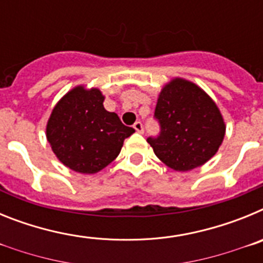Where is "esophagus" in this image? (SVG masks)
<instances>
[{
    "mask_svg": "<svg viewBox=\"0 0 263 263\" xmlns=\"http://www.w3.org/2000/svg\"><path fill=\"white\" fill-rule=\"evenodd\" d=\"M133 127L136 129V132H138V133H143V125L142 122H139V121H137L136 124L133 125Z\"/></svg>",
    "mask_w": 263,
    "mask_h": 263,
    "instance_id": "esophagus-1",
    "label": "esophagus"
}]
</instances>
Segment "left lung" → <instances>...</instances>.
<instances>
[{"label": "left lung", "mask_w": 263, "mask_h": 263, "mask_svg": "<svg viewBox=\"0 0 263 263\" xmlns=\"http://www.w3.org/2000/svg\"><path fill=\"white\" fill-rule=\"evenodd\" d=\"M158 138H147L155 155L170 168L185 173L203 166L217 153L225 137L221 111L205 90L174 78L163 85L155 106Z\"/></svg>", "instance_id": "left-lung-1"}]
</instances>
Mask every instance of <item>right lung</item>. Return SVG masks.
Instances as JSON below:
<instances>
[{"mask_svg": "<svg viewBox=\"0 0 263 263\" xmlns=\"http://www.w3.org/2000/svg\"><path fill=\"white\" fill-rule=\"evenodd\" d=\"M104 100L99 88L78 85L51 111L46 137L53 154L72 171H101L118 157L125 138L134 133L115 111L104 108Z\"/></svg>", "mask_w": 263, "mask_h": 263, "instance_id": "obj_1", "label": "right lung"}]
</instances>
